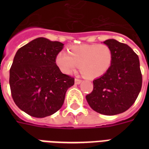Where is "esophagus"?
I'll use <instances>...</instances> for the list:
<instances>
[{
    "label": "esophagus",
    "mask_w": 149,
    "mask_h": 149,
    "mask_svg": "<svg viewBox=\"0 0 149 149\" xmlns=\"http://www.w3.org/2000/svg\"><path fill=\"white\" fill-rule=\"evenodd\" d=\"M82 82L81 79H75V84H79Z\"/></svg>",
    "instance_id": "34e87169"
}]
</instances>
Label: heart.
Segmentation results:
<instances>
[{
    "instance_id": "b5f03b06",
    "label": "heart",
    "mask_w": 149,
    "mask_h": 149,
    "mask_svg": "<svg viewBox=\"0 0 149 149\" xmlns=\"http://www.w3.org/2000/svg\"><path fill=\"white\" fill-rule=\"evenodd\" d=\"M68 52L56 56V65L64 74H71L79 66L83 77L96 79L105 74L113 63V52L105 44L73 45Z\"/></svg>"
}]
</instances>
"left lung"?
<instances>
[{
	"mask_svg": "<svg viewBox=\"0 0 149 149\" xmlns=\"http://www.w3.org/2000/svg\"><path fill=\"white\" fill-rule=\"evenodd\" d=\"M113 52L109 70L94 79L93 91L86 96L93 111L104 115L123 113L133 105L142 85L139 56L132 48L115 39L104 42Z\"/></svg>",
	"mask_w": 149,
	"mask_h": 149,
	"instance_id": "left-lung-1",
	"label": "left lung"
}]
</instances>
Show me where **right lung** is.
I'll return each instance as SVG.
<instances>
[{
  "label": "right lung",
  "mask_w": 149,
  "mask_h": 149,
  "mask_svg": "<svg viewBox=\"0 0 149 149\" xmlns=\"http://www.w3.org/2000/svg\"><path fill=\"white\" fill-rule=\"evenodd\" d=\"M63 44L38 38L15 54L10 69V93L15 104L35 118H45L62 107L65 92L74 78L63 74L56 64V56Z\"/></svg>",
  "instance_id": "add662e5"
}]
</instances>
